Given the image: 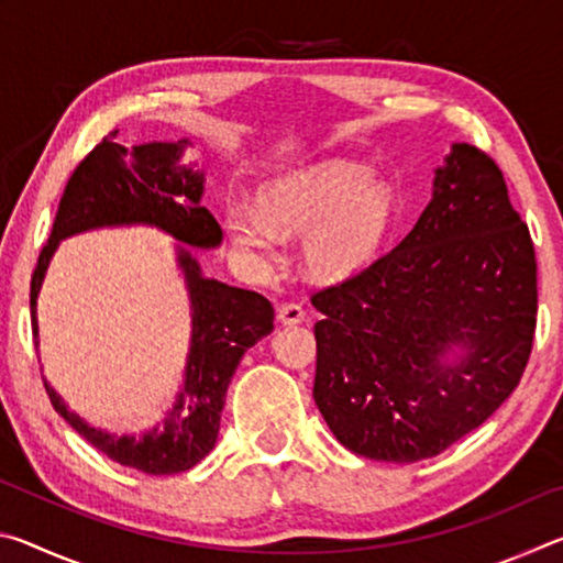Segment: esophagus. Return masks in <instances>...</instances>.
<instances>
[{
    "label": "esophagus",
    "instance_id": "obj_1",
    "mask_svg": "<svg viewBox=\"0 0 563 563\" xmlns=\"http://www.w3.org/2000/svg\"><path fill=\"white\" fill-rule=\"evenodd\" d=\"M278 320L283 322V325H298V322L305 320V308L300 302H283L278 308Z\"/></svg>",
    "mask_w": 563,
    "mask_h": 563
}]
</instances>
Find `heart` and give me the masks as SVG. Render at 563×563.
Instances as JSON below:
<instances>
[{
	"label": "heart",
	"instance_id": "obj_1",
	"mask_svg": "<svg viewBox=\"0 0 563 563\" xmlns=\"http://www.w3.org/2000/svg\"><path fill=\"white\" fill-rule=\"evenodd\" d=\"M258 208L231 203L225 228L255 261L275 251V231L305 235L302 255L318 278H345L379 251L395 218L393 188L367 168L330 161L265 184Z\"/></svg>",
	"mask_w": 563,
	"mask_h": 563
}]
</instances>
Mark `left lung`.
<instances>
[{
  "instance_id": "obj_1",
  "label": "left lung",
  "mask_w": 563,
  "mask_h": 563,
  "mask_svg": "<svg viewBox=\"0 0 563 563\" xmlns=\"http://www.w3.org/2000/svg\"><path fill=\"white\" fill-rule=\"evenodd\" d=\"M312 305V397L347 450L407 464L476 430L517 389L539 305L529 225L497 161L454 144L412 231ZM450 344L471 352L442 366Z\"/></svg>"
}]
</instances>
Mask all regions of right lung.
<instances>
[{"label":"right lung","instance_id":"right-lung-1","mask_svg":"<svg viewBox=\"0 0 563 563\" xmlns=\"http://www.w3.org/2000/svg\"><path fill=\"white\" fill-rule=\"evenodd\" d=\"M188 141L144 144L129 151L103 136L74 168L56 211L49 241L44 243L32 273V332L36 342V295L54 247L62 238L99 225L151 223L180 243L213 247L223 231L208 208L198 206L203 176L176 166ZM190 305H194V345L186 367V389L161 430L144 437H113L93 430L66 409L62 397L44 383L52 405L84 440L109 460L146 474H178L196 466L213 450L225 389L243 352L273 330L275 310L261 292L201 278L198 263L180 251Z\"/></svg>","mask_w":563,"mask_h":563}]
</instances>
